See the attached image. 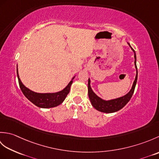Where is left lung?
<instances>
[{
	"mask_svg": "<svg viewBox=\"0 0 159 159\" xmlns=\"http://www.w3.org/2000/svg\"><path fill=\"white\" fill-rule=\"evenodd\" d=\"M128 45H129L130 48L131 50H133L134 52V66H135L136 68V76L133 82V85L130 90L128 92L126 95L123 96H121L119 98H117L114 99H111V100H104L101 98L100 97L98 96L96 94L93 92L92 90V87L90 85V79L88 80V96L89 98L91 101V103H92V106L95 108L96 110L102 113H114L116 112V111L120 110L121 109L126 105V104L129 102L132 96L134 93V88H135L136 84H137V57H136V53L135 51L133 49V48L130 46L129 43H127Z\"/></svg>",
	"mask_w": 159,
	"mask_h": 159,
	"instance_id": "1",
	"label": "left lung"
}]
</instances>
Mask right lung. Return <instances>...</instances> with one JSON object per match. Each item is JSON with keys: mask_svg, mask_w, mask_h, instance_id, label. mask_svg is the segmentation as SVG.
<instances>
[{"mask_svg": "<svg viewBox=\"0 0 159 159\" xmlns=\"http://www.w3.org/2000/svg\"><path fill=\"white\" fill-rule=\"evenodd\" d=\"M17 76H18L20 89L22 90L24 95L35 106L43 109L55 107L61 104L69 93L71 85L73 83V79L75 77L74 76L65 88L59 92L54 93H37L23 85L19 77L18 66H17Z\"/></svg>", "mask_w": 159, "mask_h": 159, "instance_id": "obj_1", "label": "right lung"}]
</instances>
